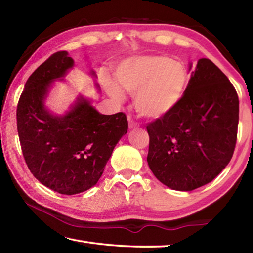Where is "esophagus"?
Here are the masks:
<instances>
[{
  "instance_id": "1",
  "label": "esophagus",
  "mask_w": 253,
  "mask_h": 253,
  "mask_svg": "<svg viewBox=\"0 0 253 253\" xmlns=\"http://www.w3.org/2000/svg\"><path fill=\"white\" fill-rule=\"evenodd\" d=\"M128 121H129V128H130V129H134V128H137V127H138V124L135 123L134 121H132V119L128 118Z\"/></svg>"
}]
</instances>
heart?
<instances>
[{"instance_id": "heart-1", "label": "heart", "mask_w": 253, "mask_h": 253, "mask_svg": "<svg viewBox=\"0 0 253 253\" xmlns=\"http://www.w3.org/2000/svg\"><path fill=\"white\" fill-rule=\"evenodd\" d=\"M115 75L118 84L110 80L105 83L109 96L123 101L121 87L132 96L136 94L137 111L151 119L162 118L174 110L188 84L185 66L165 55L127 58L117 66Z\"/></svg>"}]
</instances>
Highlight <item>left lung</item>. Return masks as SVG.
Instances as JSON below:
<instances>
[{
    "mask_svg": "<svg viewBox=\"0 0 253 253\" xmlns=\"http://www.w3.org/2000/svg\"><path fill=\"white\" fill-rule=\"evenodd\" d=\"M238 124L239 98L232 84L211 60L200 59L179 104L146 127L149 169L172 190L205 185L232 158Z\"/></svg>",
    "mask_w": 253,
    "mask_h": 253,
    "instance_id": "8db88e82",
    "label": "left lung"
}]
</instances>
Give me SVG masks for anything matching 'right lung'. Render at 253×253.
<instances>
[{"label": "right lung", "instance_id": "obj_1", "mask_svg": "<svg viewBox=\"0 0 253 253\" xmlns=\"http://www.w3.org/2000/svg\"><path fill=\"white\" fill-rule=\"evenodd\" d=\"M60 51L29 77L16 109L21 148L29 169L44 186L72 195L95 186L119 139L126 134V115H102L81 95L63 115L52 114L45 100L55 80L74 68ZM96 78V72L90 71ZM96 87L98 84L96 83Z\"/></svg>", "mask_w": 253, "mask_h": 253}]
</instances>
